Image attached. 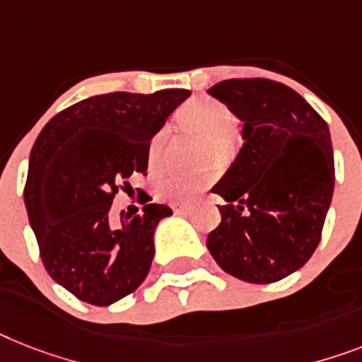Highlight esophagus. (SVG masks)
<instances>
[{"label": "esophagus", "instance_id": "obj_1", "mask_svg": "<svg viewBox=\"0 0 362 362\" xmlns=\"http://www.w3.org/2000/svg\"><path fill=\"white\" fill-rule=\"evenodd\" d=\"M170 207H172V211H174L175 214H181V213H187V211H190V205H188V203H183V202H172L170 203Z\"/></svg>", "mask_w": 362, "mask_h": 362}]
</instances>
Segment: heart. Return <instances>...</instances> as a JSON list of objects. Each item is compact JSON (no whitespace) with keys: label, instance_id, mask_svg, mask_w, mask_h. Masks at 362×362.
<instances>
[{"label":"heart","instance_id":"1","mask_svg":"<svg viewBox=\"0 0 362 362\" xmlns=\"http://www.w3.org/2000/svg\"><path fill=\"white\" fill-rule=\"evenodd\" d=\"M179 120L190 129L209 136V144L214 153H223L229 148V140H231L229 133L235 125V115L222 101L214 98H196L179 110ZM164 140H166V127L159 129L149 139L148 166L151 170L159 168L163 160ZM211 177L213 175L209 170H196V172L166 170L155 179V192L163 199L187 202L202 192Z\"/></svg>","mask_w":362,"mask_h":362}]
</instances>
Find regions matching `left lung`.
<instances>
[{
	"label": "left lung",
	"mask_w": 362,
	"mask_h": 362,
	"mask_svg": "<svg viewBox=\"0 0 362 362\" xmlns=\"http://www.w3.org/2000/svg\"><path fill=\"white\" fill-rule=\"evenodd\" d=\"M209 94L244 122L237 159L213 187L226 205H218L222 222L209 233V252L242 281L276 283L320 242L335 187L329 127L277 81L228 79Z\"/></svg>",
	"instance_id": "obj_1"
}]
</instances>
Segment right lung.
<instances>
[{
	"label": "right lung",
	"mask_w": 362,
	"mask_h": 362,
	"mask_svg": "<svg viewBox=\"0 0 362 362\" xmlns=\"http://www.w3.org/2000/svg\"><path fill=\"white\" fill-rule=\"evenodd\" d=\"M188 95L181 88L92 95L38 134L23 188L27 216L47 274L81 301L107 307L148 276L155 228L172 209L148 203L142 214L122 213L116 226L110 205L131 175L146 174L149 139Z\"/></svg>",
	"instance_id": "right-lung-1"
}]
</instances>
